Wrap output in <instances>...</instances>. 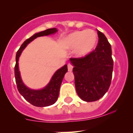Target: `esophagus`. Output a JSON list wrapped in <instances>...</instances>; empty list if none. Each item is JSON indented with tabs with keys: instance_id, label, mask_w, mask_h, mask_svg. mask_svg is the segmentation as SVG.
Here are the masks:
<instances>
[{
	"instance_id": "34e87169",
	"label": "esophagus",
	"mask_w": 133,
	"mask_h": 133,
	"mask_svg": "<svg viewBox=\"0 0 133 133\" xmlns=\"http://www.w3.org/2000/svg\"><path fill=\"white\" fill-rule=\"evenodd\" d=\"M73 69V66L71 65V64H68V70L69 71H71Z\"/></svg>"
}]
</instances>
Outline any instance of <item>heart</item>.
Returning <instances> with one entry per match:
<instances>
[{"label": "heart", "mask_w": 133, "mask_h": 133, "mask_svg": "<svg viewBox=\"0 0 133 133\" xmlns=\"http://www.w3.org/2000/svg\"><path fill=\"white\" fill-rule=\"evenodd\" d=\"M97 41V34L92 29L75 31L64 38L63 45L67 50L74 49L77 57L83 58L93 51Z\"/></svg>", "instance_id": "heart-1"}]
</instances>
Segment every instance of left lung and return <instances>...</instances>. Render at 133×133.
<instances>
[{
  "label": "left lung",
  "instance_id": "left-lung-1",
  "mask_svg": "<svg viewBox=\"0 0 133 133\" xmlns=\"http://www.w3.org/2000/svg\"><path fill=\"white\" fill-rule=\"evenodd\" d=\"M97 31L99 42L95 50L84 58L70 59L74 66L76 91L85 102L102 97L109 88L112 76L111 46L105 36Z\"/></svg>",
  "mask_w": 133,
  "mask_h": 133
}]
</instances>
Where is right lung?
<instances>
[{
  "mask_svg": "<svg viewBox=\"0 0 133 133\" xmlns=\"http://www.w3.org/2000/svg\"><path fill=\"white\" fill-rule=\"evenodd\" d=\"M58 32L56 28H51L46 30L36 32L29 38L27 39L21 46L16 53V66L14 68L15 78L19 93L32 105L36 107H47L54 104L59 96V88L65 74L68 71L67 65L57 70L52 76L50 81L44 87L41 89H32L27 87L22 81L19 68V59L22 52L31 41L38 37L55 34Z\"/></svg>",
  "mask_w": 133,
  "mask_h": 133,
  "instance_id": "right-lung-1",
  "label": "right lung"
}]
</instances>
